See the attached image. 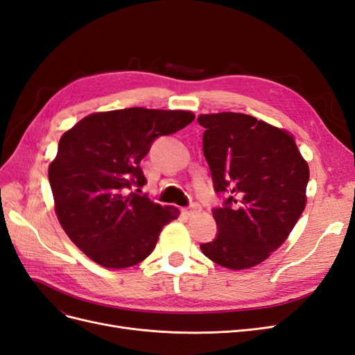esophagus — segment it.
Returning <instances> with one entry per match:
<instances>
[{
    "label": "esophagus",
    "instance_id": "esophagus-1",
    "mask_svg": "<svg viewBox=\"0 0 355 355\" xmlns=\"http://www.w3.org/2000/svg\"><path fill=\"white\" fill-rule=\"evenodd\" d=\"M200 211H201V206H200L198 202L191 204L189 207L184 209V213H185V214H188V216H192V214H197V213H200Z\"/></svg>",
    "mask_w": 355,
    "mask_h": 355
}]
</instances>
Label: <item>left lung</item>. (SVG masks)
I'll return each instance as SVG.
<instances>
[{
    "label": "left lung",
    "mask_w": 355,
    "mask_h": 355,
    "mask_svg": "<svg viewBox=\"0 0 355 355\" xmlns=\"http://www.w3.org/2000/svg\"><path fill=\"white\" fill-rule=\"evenodd\" d=\"M202 153L213 188L223 194L211 210L218 234L200 244L209 259L230 270L265 261L292 232L306 204L309 168L293 137L252 115L206 114Z\"/></svg>",
    "instance_id": "1"
}]
</instances>
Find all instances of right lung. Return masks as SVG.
<instances>
[{
  "mask_svg": "<svg viewBox=\"0 0 355 355\" xmlns=\"http://www.w3.org/2000/svg\"><path fill=\"white\" fill-rule=\"evenodd\" d=\"M188 111L125 108L83 118L63 133L49 180L58 219L72 243L105 268H128L153 253L179 210L137 194L142 158L157 137L192 123Z\"/></svg>",
  "mask_w": 355,
  "mask_h": 355,
  "instance_id": "obj_1",
  "label": "right lung"
}]
</instances>
